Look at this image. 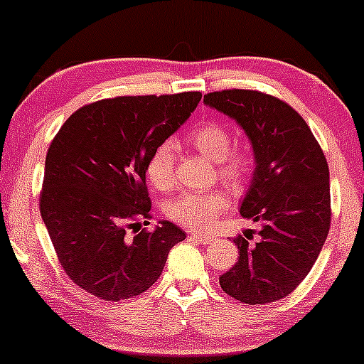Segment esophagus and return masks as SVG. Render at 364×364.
I'll return each instance as SVG.
<instances>
[{"mask_svg":"<svg viewBox=\"0 0 364 364\" xmlns=\"http://www.w3.org/2000/svg\"><path fill=\"white\" fill-rule=\"evenodd\" d=\"M190 237H191V240H195L196 243H200V245H210L212 241H214V237L198 235V232H190Z\"/></svg>","mask_w":364,"mask_h":364,"instance_id":"34e87169","label":"esophagus"}]
</instances>
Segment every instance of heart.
<instances>
[{"instance_id":"heart-1","label":"heart","mask_w":364,"mask_h":364,"mask_svg":"<svg viewBox=\"0 0 364 364\" xmlns=\"http://www.w3.org/2000/svg\"><path fill=\"white\" fill-rule=\"evenodd\" d=\"M188 140L203 156L217 162L219 174L231 183H240L250 171V156L243 150H231V133L223 123H203L188 135ZM147 176L157 190H168L174 181V145L162 141L147 159ZM229 196L220 190L183 193L168 203V215L178 224L205 231L212 228L225 208Z\"/></svg>"}]
</instances>
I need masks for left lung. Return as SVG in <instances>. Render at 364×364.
Returning a JSON list of instances; mask_svg holds the SVG:
<instances>
[{"label": "left lung", "instance_id": "left-lung-1", "mask_svg": "<svg viewBox=\"0 0 364 364\" xmlns=\"http://www.w3.org/2000/svg\"><path fill=\"white\" fill-rule=\"evenodd\" d=\"M203 102L245 129L255 156L240 214L260 224V240L236 237L240 258L219 277L220 287L246 304L277 301L306 277L327 240V159L306 121L281 99L232 89L210 92Z\"/></svg>", "mask_w": 364, "mask_h": 364}]
</instances>
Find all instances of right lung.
Instances as JSON below:
<instances>
[{
	"instance_id": "add662e5",
	"label": "right lung",
	"mask_w": 364,
	"mask_h": 364,
	"mask_svg": "<svg viewBox=\"0 0 364 364\" xmlns=\"http://www.w3.org/2000/svg\"><path fill=\"white\" fill-rule=\"evenodd\" d=\"M200 99V92H181L87 104L49 145L41 215L66 275L104 301L147 291L161 277L169 250L186 237L169 220L133 237L128 229L150 219L149 156Z\"/></svg>"
}]
</instances>
